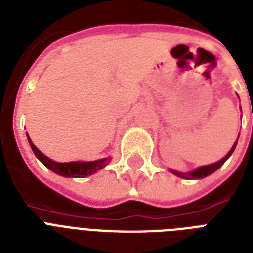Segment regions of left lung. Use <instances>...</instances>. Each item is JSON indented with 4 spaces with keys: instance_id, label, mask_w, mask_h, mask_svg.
Listing matches in <instances>:
<instances>
[{
    "instance_id": "1",
    "label": "left lung",
    "mask_w": 253,
    "mask_h": 253,
    "mask_svg": "<svg viewBox=\"0 0 253 253\" xmlns=\"http://www.w3.org/2000/svg\"><path fill=\"white\" fill-rule=\"evenodd\" d=\"M240 110H242V108H240ZM238 138H239V136H238ZM236 143H238V139H236L235 143L232 145L231 150H230L229 153H227V154L221 159V161L215 162V163H213V165L201 166V167L196 169L195 171H192V172H177V171H175V169H171V172H172L173 175H176V176L183 177V179H203V177H207L208 175H210V173L215 172V171H217V169L230 158V155H231L232 153H234V150H235Z\"/></svg>"
}]
</instances>
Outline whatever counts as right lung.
<instances>
[{"label": "right lung", "instance_id": "right-lung-1", "mask_svg": "<svg viewBox=\"0 0 253 253\" xmlns=\"http://www.w3.org/2000/svg\"><path fill=\"white\" fill-rule=\"evenodd\" d=\"M28 142L31 146L34 154L36 155V158L39 159L45 167L53 171L57 175H61L64 177H86L88 175L98 172L99 169H102L103 167H106L110 163L111 158H103L98 159V161H91V162H66V163H58L52 159H49L46 155H44L38 147L32 143L31 138L28 137Z\"/></svg>", "mask_w": 253, "mask_h": 253}]
</instances>
